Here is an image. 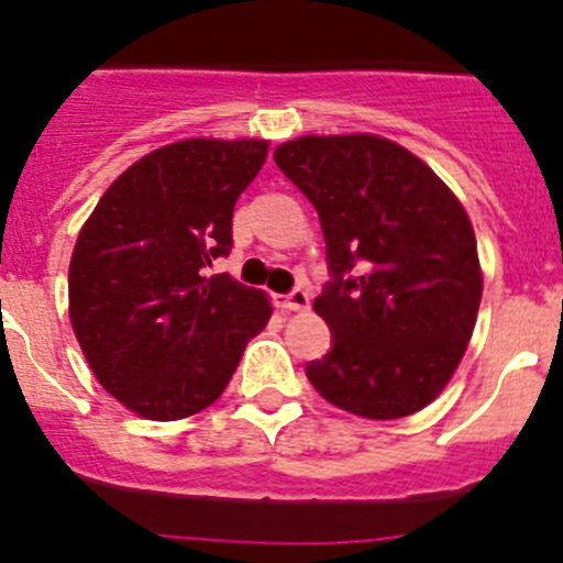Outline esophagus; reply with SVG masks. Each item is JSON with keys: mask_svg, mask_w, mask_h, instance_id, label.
Instances as JSON below:
<instances>
[{"mask_svg": "<svg viewBox=\"0 0 563 563\" xmlns=\"http://www.w3.org/2000/svg\"><path fill=\"white\" fill-rule=\"evenodd\" d=\"M276 305L282 307V310H307L310 307V292L305 290V287H292L287 296H278Z\"/></svg>", "mask_w": 563, "mask_h": 563, "instance_id": "34e87169", "label": "esophagus"}]
</instances>
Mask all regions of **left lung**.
<instances>
[{
    "label": "left lung",
    "mask_w": 563,
    "mask_h": 563,
    "mask_svg": "<svg viewBox=\"0 0 563 563\" xmlns=\"http://www.w3.org/2000/svg\"><path fill=\"white\" fill-rule=\"evenodd\" d=\"M276 166L318 211L330 352L305 366L324 400L369 420L429 406L460 366L482 298L465 208L420 157L375 134L298 137Z\"/></svg>",
    "instance_id": "1"
}]
</instances>
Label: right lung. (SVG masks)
<instances>
[{
  "mask_svg": "<svg viewBox=\"0 0 563 563\" xmlns=\"http://www.w3.org/2000/svg\"><path fill=\"white\" fill-rule=\"evenodd\" d=\"M267 157L265 141H180L118 177L69 262V321L103 389L148 420L211 406L271 301L228 273L233 206Z\"/></svg>",
  "mask_w": 563,
  "mask_h": 563,
  "instance_id": "1",
  "label": "right lung"
}]
</instances>
